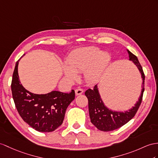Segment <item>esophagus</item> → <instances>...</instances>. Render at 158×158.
<instances>
[{
	"mask_svg": "<svg viewBox=\"0 0 158 158\" xmlns=\"http://www.w3.org/2000/svg\"><path fill=\"white\" fill-rule=\"evenodd\" d=\"M83 92H84L83 89H82V88H78L77 89L75 90V93L76 95L82 94L83 93Z\"/></svg>",
	"mask_w": 158,
	"mask_h": 158,
	"instance_id": "1",
	"label": "esophagus"
}]
</instances>
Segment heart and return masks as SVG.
Here are the masks:
<instances>
[{"label":"heart","instance_id":"obj_1","mask_svg":"<svg viewBox=\"0 0 158 158\" xmlns=\"http://www.w3.org/2000/svg\"><path fill=\"white\" fill-rule=\"evenodd\" d=\"M110 57L102 53L97 47L90 46L72 52L68 58V64L63 66L65 78L70 81L78 79L77 73L84 72L86 81L90 84L98 82L110 62Z\"/></svg>","mask_w":158,"mask_h":158}]
</instances>
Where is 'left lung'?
Listing matches in <instances>:
<instances>
[{
    "instance_id": "left-lung-1",
    "label": "left lung",
    "mask_w": 158,
    "mask_h": 158,
    "mask_svg": "<svg viewBox=\"0 0 158 158\" xmlns=\"http://www.w3.org/2000/svg\"><path fill=\"white\" fill-rule=\"evenodd\" d=\"M129 60L132 61L139 70L141 78V95L134 106L124 112H118L112 110L105 105L100 96L97 84L93 89H88L85 92V95L88 100V110L90 121L96 127L102 131H110L121 127L128 123L135 115L141 105L144 92L145 74L137 56L127 50Z\"/></svg>"
}]
</instances>
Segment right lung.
Instances as JSON below:
<instances>
[{
	"mask_svg": "<svg viewBox=\"0 0 158 158\" xmlns=\"http://www.w3.org/2000/svg\"><path fill=\"white\" fill-rule=\"evenodd\" d=\"M20 59L15 65L11 82L13 98L18 113L25 123L37 131H53L62 124L68 106L75 98V92L72 90L70 93H64L55 90L45 94H36L27 90L19 78Z\"/></svg>",
	"mask_w": 158,
	"mask_h": 158,
	"instance_id": "1",
	"label": "right lung"
}]
</instances>
